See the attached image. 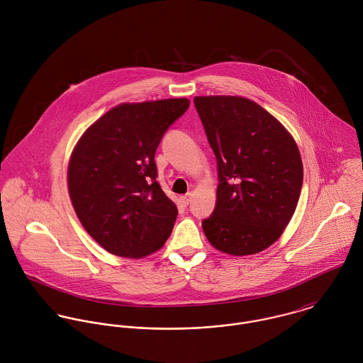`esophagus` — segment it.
Instances as JSON below:
<instances>
[{
    "label": "esophagus",
    "mask_w": 363,
    "mask_h": 363,
    "mask_svg": "<svg viewBox=\"0 0 363 363\" xmlns=\"http://www.w3.org/2000/svg\"><path fill=\"white\" fill-rule=\"evenodd\" d=\"M191 197H193L191 193H189V194H186V196H182L180 200H182V203H183V206H189L190 201H191Z\"/></svg>",
    "instance_id": "34e87169"
}]
</instances>
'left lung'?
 <instances>
[{
	"instance_id": "obj_1",
	"label": "left lung",
	"mask_w": 363,
	"mask_h": 363,
	"mask_svg": "<svg viewBox=\"0 0 363 363\" xmlns=\"http://www.w3.org/2000/svg\"><path fill=\"white\" fill-rule=\"evenodd\" d=\"M194 106L219 183L204 233L219 252L259 253L282 235L298 206L303 183L298 145L274 116L246 98L197 96Z\"/></svg>"
}]
</instances>
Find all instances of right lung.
<instances>
[{"label": "right lung", "mask_w": 363, "mask_h": 363, "mask_svg": "<svg viewBox=\"0 0 363 363\" xmlns=\"http://www.w3.org/2000/svg\"><path fill=\"white\" fill-rule=\"evenodd\" d=\"M190 102L124 104L94 123L68 166V190L85 230L108 253L140 259L163 246L177 208L156 182L155 152Z\"/></svg>", "instance_id": "1"}]
</instances>
